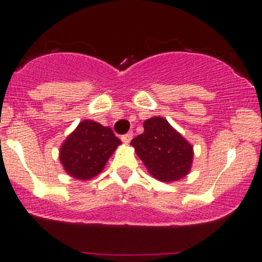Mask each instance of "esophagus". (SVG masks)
Here are the masks:
<instances>
[{"label":"esophagus","mask_w":262,"mask_h":262,"mask_svg":"<svg viewBox=\"0 0 262 262\" xmlns=\"http://www.w3.org/2000/svg\"><path fill=\"white\" fill-rule=\"evenodd\" d=\"M133 136H134V134H133V133L126 134V135L122 136V142H123L124 144H128V143L131 142V139H133Z\"/></svg>","instance_id":"obj_1"}]
</instances>
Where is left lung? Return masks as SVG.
I'll use <instances>...</instances> for the list:
<instances>
[{
	"instance_id": "8db88e82",
	"label": "left lung",
	"mask_w": 262,
	"mask_h": 262,
	"mask_svg": "<svg viewBox=\"0 0 262 262\" xmlns=\"http://www.w3.org/2000/svg\"><path fill=\"white\" fill-rule=\"evenodd\" d=\"M143 126L144 133L133 139L131 145L149 174L163 182L187 176L193 164V145L165 118H149Z\"/></svg>"
}]
</instances>
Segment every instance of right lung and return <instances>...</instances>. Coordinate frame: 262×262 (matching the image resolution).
I'll return each mask as SVG.
<instances>
[{
    "mask_svg": "<svg viewBox=\"0 0 262 262\" xmlns=\"http://www.w3.org/2000/svg\"><path fill=\"white\" fill-rule=\"evenodd\" d=\"M120 144L110 127L85 119L62 142L60 163L71 177L88 181L102 172L110 156Z\"/></svg>",
    "mask_w": 262,
    "mask_h": 262,
    "instance_id": "1",
    "label": "right lung"
}]
</instances>
